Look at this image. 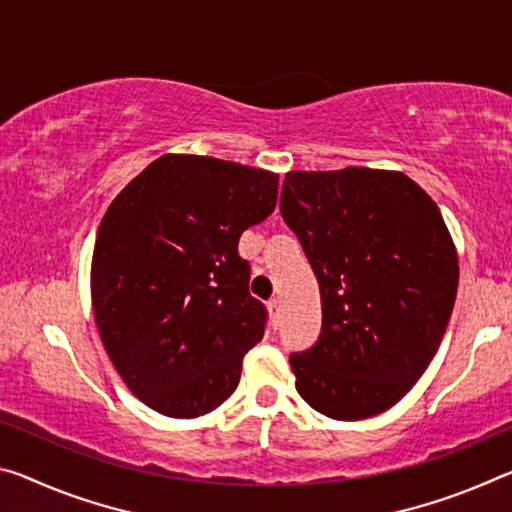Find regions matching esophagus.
<instances>
[{
	"label": "esophagus",
	"instance_id": "1",
	"mask_svg": "<svg viewBox=\"0 0 512 512\" xmlns=\"http://www.w3.org/2000/svg\"><path fill=\"white\" fill-rule=\"evenodd\" d=\"M269 312L275 321H280V316H282V300L280 298L269 300Z\"/></svg>",
	"mask_w": 512,
	"mask_h": 512
}]
</instances>
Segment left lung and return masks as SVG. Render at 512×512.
<instances>
[{
    "mask_svg": "<svg viewBox=\"0 0 512 512\" xmlns=\"http://www.w3.org/2000/svg\"><path fill=\"white\" fill-rule=\"evenodd\" d=\"M280 214L321 291V332L289 355L316 412L364 419L428 369L458 291V257L431 196L403 173L346 168L285 175Z\"/></svg>",
    "mask_w": 512,
    "mask_h": 512,
    "instance_id": "obj_1",
    "label": "left lung"
}]
</instances>
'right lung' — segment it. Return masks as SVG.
<instances>
[{
    "label": "right lung",
    "mask_w": 512,
    "mask_h": 512,
    "mask_svg": "<svg viewBox=\"0 0 512 512\" xmlns=\"http://www.w3.org/2000/svg\"><path fill=\"white\" fill-rule=\"evenodd\" d=\"M278 175L164 154L102 218L93 310L113 367L161 415L191 419L239 385L269 312L250 296L239 239L275 209Z\"/></svg>",
    "instance_id": "obj_1"
}]
</instances>
